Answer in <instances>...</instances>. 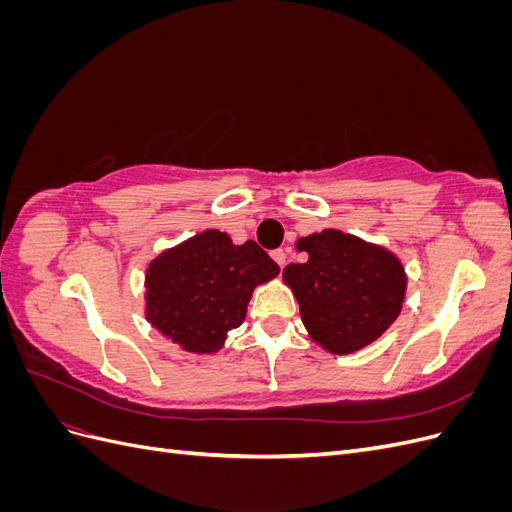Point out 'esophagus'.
<instances>
[{
    "label": "esophagus",
    "mask_w": 512,
    "mask_h": 512,
    "mask_svg": "<svg viewBox=\"0 0 512 512\" xmlns=\"http://www.w3.org/2000/svg\"><path fill=\"white\" fill-rule=\"evenodd\" d=\"M271 256H273V260L277 262V265L284 269V265H286V252L284 250H275Z\"/></svg>",
    "instance_id": "34e87169"
}]
</instances>
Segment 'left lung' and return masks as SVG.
<instances>
[{"label": "left lung", "mask_w": 512, "mask_h": 512, "mask_svg": "<svg viewBox=\"0 0 512 512\" xmlns=\"http://www.w3.org/2000/svg\"><path fill=\"white\" fill-rule=\"evenodd\" d=\"M307 258L284 269L309 337L333 354L369 346L401 312L408 277L386 247L327 228L297 241Z\"/></svg>", "instance_id": "obj_1"}]
</instances>
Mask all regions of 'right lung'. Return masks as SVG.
Wrapping results in <instances>:
<instances>
[{
    "label": "right lung",
    "instance_id": "obj_1",
    "mask_svg": "<svg viewBox=\"0 0 512 512\" xmlns=\"http://www.w3.org/2000/svg\"><path fill=\"white\" fill-rule=\"evenodd\" d=\"M280 273L256 241L235 245L205 230L162 252L145 275V316L170 342L196 354L218 352L245 320L258 284Z\"/></svg>",
    "mask_w": 512,
    "mask_h": 512
}]
</instances>
